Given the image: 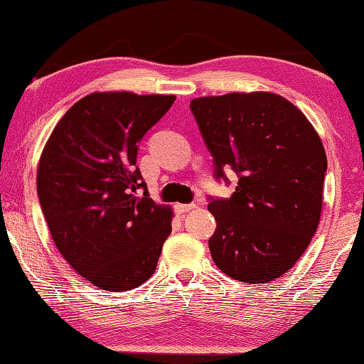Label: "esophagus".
<instances>
[{
  "instance_id": "esophagus-1",
  "label": "esophagus",
  "mask_w": 364,
  "mask_h": 364,
  "mask_svg": "<svg viewBox=\"0 0 364 364\" xmlns=\"http://www.w3.org/2000/svg\"><path fill=\"white\" fill-rule=\"evenodd\" d=\"M175 208H176L178 213H180V215H183V213H188L191 210H194L196 203H178Z\"/></svg>"
}]
</instances>
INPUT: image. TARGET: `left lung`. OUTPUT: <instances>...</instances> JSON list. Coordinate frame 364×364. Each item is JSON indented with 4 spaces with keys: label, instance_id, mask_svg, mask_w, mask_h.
Listing matches in <instances>:
<instances>
[{
    "label": "left lung",
    "instance_id": "8db88e82",
    "mask_svg": "<svg viewBox=\"0 0 364 364\" xmlns=\"http://www.w3.org/2000/svg\"><path fill=\"white\" fill-rule=\"evenodd\" d=\"M191 112L215 164L238 176L229 198L210 197L208 241L220 272L245 284L272 282L295 265L317 230L326 154L296 107L273 92L192 99Z\"/></svg>",
    "mask_w": 364,
    "mask_h": 364
}]
</instances>
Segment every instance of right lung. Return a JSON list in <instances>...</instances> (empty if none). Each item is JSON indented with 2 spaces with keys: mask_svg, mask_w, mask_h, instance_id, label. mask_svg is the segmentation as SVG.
I'll return each instance as SVG.
<instances>
[{
  "mask_svg": "<svg viewBox=\"0 0 364 364\" xmlns=\"http://www.w3.org/2000/svg\"><path fill=\"white\" fill-rule=\"evenodd\" d=\"M175 96L92 92L66 112L38 168V196L55 246L85 279L109 291L153 276L172 211L149 198L139 141Z\"/></svg>",
  "mask_w": 364,
  "mask_h": 364,
  "instance_id": "1",
  "label": "right lung"
}]
</instances>
